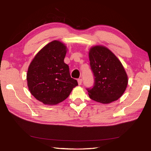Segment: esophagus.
<instances>
[{
	"label": "esophagus",
	"instance_id": "obj_1",
	"mask_svg": "<svg viewBox=\"0 0 151 151\" xmlns=\"http://www.w3.org/2000/svg\"><path fill=\"white\" fill-rule=\"evenodd\" d=\"M78 85H81V83H82V79H79L78 80Z\"/></svg>",
	"mask_w": 151,
	"mask_h": 151
}]
</instances>
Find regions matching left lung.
<instances>
[{
    "label": "left lung",
    "instance_id": "1",
    "mask_svg": "<svg viewBox=\"0 0 151 151\" xmlns=\"http://www.w3.org/2000/svg\"><path fill=\"white\" fill-rule=\"evenodd\" d=\"M90 65L95 77L88 96L93 101L109 104L123 94L128 76L121 61L111 50L102 45L93 46L88 52Z\"/></svg>",
    "mask_w": 151,
    "mask_h": 151
}]
</instances>
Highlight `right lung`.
I'll return each mask as SVG.
<instances>
[{
	"label": "right lung",
	"mask_w": 151,
	"mask_h": 151,
	"mask_svg": "<svg viewBox=\"0 0 151 151\" xmlns=\"http://www.w3.org/2000/svg\"><path fill=\"white\" fill-rule=\"evenodd\" d=\"M67 50L65 44L55 40L39 50L28 66L29 91L45 105H55L63 101L78 85L64 62Z\"/></svg>",
	"instance_id": "add662e5"
}]
</instances>
